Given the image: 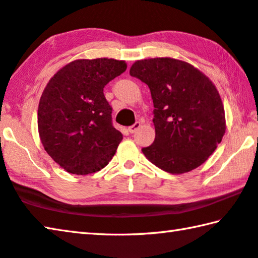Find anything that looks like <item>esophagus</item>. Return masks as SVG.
I'll return each instance as SVG.
<instances>
[{
	"label": "esophagus",
	"mask_w": 258,
	"mask_h": 258,
	"mask_svg": "<svg viewBox=\"0 0 258 258\" xmlns=\"http://www.w3.org/2000/svg\"><path fill=\"white\" fill-rule=\"evenodd\" d=\"M140 127H141V123H140V121H137V123L133 124L132 126H130V128H128L130 133H134V132H137V131H138Z\"/></svg>",
	"instance_id": "esophagus-1"
}]
</instances>
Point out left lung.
<instances>
[{"label": "left lung", "instance_id": "1", "mask_svg": "<svg viewBox=\"0 0 258 258\" xmlns=\"http://www.w3.org/2000/svg\"><path fill=\"white\" fill-rule=\"evenodd\" d=\"M130 74L149 86L154 101L156 137L142 149L147 159L175 175L204 164L226 128L214 83L189 62L167 56L135 61Z\"/></svg>", "mask_w": 258, "mask_h": 258}]
</instances>
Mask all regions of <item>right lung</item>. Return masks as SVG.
<instances>
[{"label": "right lung", "instance_id": "add662e5", "mask_svg": "<svg viewBox=\"0 0 258 258\" xmlns=\"http://www.w3.org/2000/svg\"><path fill=\"white\" fill-rule=\"evenodd\" d=\"M124 60L77 59L47 83L37 110L43 147L61 168L76 175L107 166L123 140L111 123L103 87L123 74Z\"/></svg>", "mask_w": 258, "mask_h": 258}]
</instances>
